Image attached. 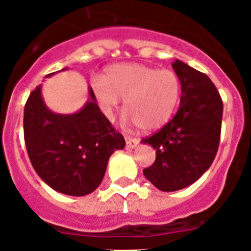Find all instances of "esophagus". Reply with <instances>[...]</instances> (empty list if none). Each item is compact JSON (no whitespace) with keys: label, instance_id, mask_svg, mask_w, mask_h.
I'll list each match as a JSON object with an SVG mask.
<instances>
[{"label":"esophagus","instance_id":"obj_1","mask_svg":"<svg viewBox=\"0 0 251 251\" xmlns=\"http://www.w3.org/2000/svg\"><path fill=\"white\" fill-rule=\"evenodd\" d=\"M125 141H126V147H127L128 149H133L135 147H137L138 142H140L137 138H132L130 137V136H126Z\"/></svg>","mask_w":251,"mask_h":251}]
</instances>
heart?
<instances>
[{"label": "heart", "mask_w": 251, "mask_h": 251, "mask_svg": "<svg viewBox=\"0 0 251 251\" xmlns=\"http://www.w3.org/2000/svg\"><path fill=\"white\" fill-rule=\"evenodd\" d=\"M92 92L107 119L124 100V120L143 131L163 127L171 119L181 96V83L174 72L138 63L107 68L103 78L92 82Z\"/></svg>", "instance_id": "heart-1"}]
</instances>
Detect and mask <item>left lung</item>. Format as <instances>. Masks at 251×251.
<instances>
[{
    "label": "left lung",
    "mask_w": 251,
    "mask_h": 251,
    "mask_svg": "<svg viewBox=\"0 0 251 251\" xmlns=\"http://www.w3.org/2000/svg\"><path fill=\"white\" fill-rule=\"evenodd\" d=\"M173 68L181 82L176 115L161 130L141 142L155 149V161L143 170L163 192L191 186L211 166L217 149L224 104L207 75L176 59Z\"/></svg>",
    "instance_id": "1"
}]
</instances>
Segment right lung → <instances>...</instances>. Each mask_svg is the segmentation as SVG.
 Here are the masks:
<instances>
[{"mask_svg":"<svg viewBox=\"0 0 251 251\" xmlns=\"http://www.w3.org/2000/svg\"><path fill=\"white\" fill-rule=\"evenodd\" d=\"M41 88L30 93L24 108V140L32 168L59 193H92L104 177L110 155L124 149L125 140L100 110L91 87L88 100L74 114L48 109Z\"/></svg>","mask_w":251,"mask_h":251,"instance_id":"right-lung-1","label":"right lung"}]
</instances>
